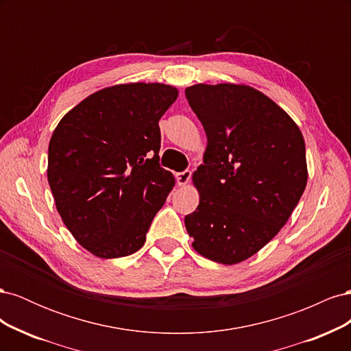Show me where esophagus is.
I'll list each match as a JSON object with an SVG mask.
<instances>
[{"label":"esophagus","instance_id":"34e87169","mask_svg":"<svg viewBox=\"0 0 351 351\" xmlns=\"http://www.w3.org/2000/svg\"><path fill=\"white\" fill-rule=\"evenodd\" d=\"M190 178H192V171H190V169H184V171L177 174V184L186 186L190 182Z\"/></svg>","mask_w":351,"mask_h":351}]
</instances>
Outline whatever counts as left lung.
<instances>
[{
	"label": "left lung",
	"instance_id": "1",
	"mask_svg": "<svg viewBox=\"0 0 351 351\" xmlns=\"http://www.w3.org/2000/svg\"><path fill=\"white\" fill-rule=\"evenodd\" d=\"M186 98L206 133L193 174L199 206L184 218L202 256L234 265L284 227L307 182L303 136L290 115L243 84H195Z\"/></svg>",
	"mask_w": 351,
	"mask_h": 351
}]
</instances>
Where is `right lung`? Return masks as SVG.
<instances>
[{
  "label": "right lung",
  "instance_id": "add662e5",
  "mask_svg": "<svg viewBox=\"0 0 351 351\" xmlns=\"http://www.w3.org/2000/svg\"><path fill=\"white\" fill-rule=\"evenodd\" d=\"M161 83L102 89L69 111L48 147L58 214L82 246L104 259L139 250L174 186L159 165L158 121L177 99Z\"/></svg>",
  "mask_w": 351,
  "mask_h": 351
}]
</instances>
